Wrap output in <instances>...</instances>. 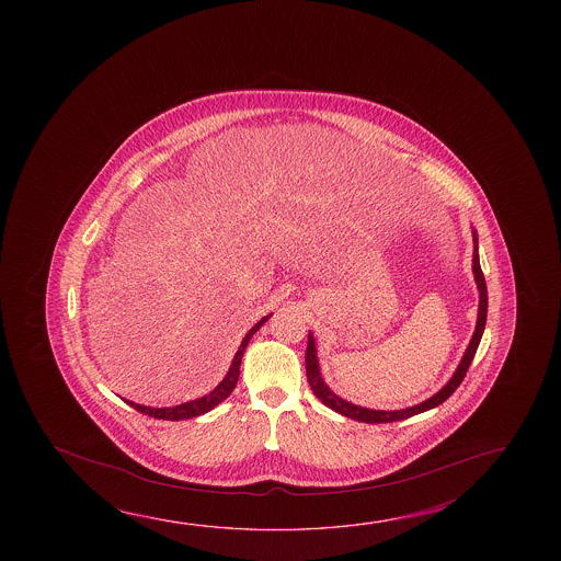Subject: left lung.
<instances>
[{
	"label": "left lung",
	"mask_w": 561,
	"mask_h": 561,
	"mask_svg": "<svg viewBox=\"0 0 561 561\" xmlns=\"http://www.w3.org/2000/svg\"><path fill=\"white\" fill-rule=\"evenodd\" d=\"M473 242H476V247H473V276H476V284H478L479 289L478 327H476V332H473V336H471L468 350H466V354H463V358L459 362L458 369H456V374L451 376L450 381L442 387L436 396L426 399L424 403L414 404V407H409V409H403V411H374V409H364V407L348 403V401L340 399L339 396H334L331 389L327 387V383L322 381L321 371H319V359H317V350H314V340H312L311 334H309L307 352H305V369H307V381H309L312 393L317 396V399H321L322 403L327 404V407H331L332 411H336V413L350 416V419L359 421V423L369 424L396 423V421H403V419H409V416H413V414L424 413V411H428V409H434V407L444 403V401L458 389L459 383L463 381V377H466L469 366H471V359H473L476 352H478L483 331H485L486 284L483 272H481V266H479L478 232H476V230H473Z\"/></svg>",
	"instance_id": "left-lung-1"
}]
</instances>
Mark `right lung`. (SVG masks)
<instances>
[{"label":"right lung","mask_w":561,"mask_h":561,"mask_svg":"<svg viewBox=\"0 0 561 561\" xmlns=\"http://www.w3.org/2000/svg\"><path fill=\"white\" fill-rule=\"evenodd\" d=\"M267 321V317H264L262 321H257L252 329H250L249 334L244 336L242 340V344H240V348L237 350V354H234V359H232V364H230L229 374L225 376L221 383L213 389L209 396L202 397V399H195V401H190V403L178 404V407H170V409H152V407H145V404L133 403V401H125V403L130 404V407H135V411L138 413L148 414V416H154V419H162V421H184V419H192V416H199L203 413H209L211 409H215L217 404L225 401L227 397L232 393V389L237 387V381H239L240 376V362H242V354H244V350L249 346L250 339H252V334Z\"/></svg>","instance_id":"obj_1"}]
</instances>
